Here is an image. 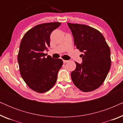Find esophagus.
<instances>
[{
    "label": "esophagus",
    "instance_id": "esophagus-1",
    "mask_svg": "<svg viewBox=\"0 0 123 123\" xmlns=\"http://www.w3.org/2000/svg\"><path fill=\"white\" fill-rule=\"evenodd\" d=\"M63 63H67V62H68V61L69 60H63Z\"/></svg>",
    "mask_w": 123,
    "mask_h": 123
}]
</instances>
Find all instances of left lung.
Segmentation results:
<instances>
[{
  "mask_svg": "<svg viewBox=\"0 0 123 123\" xmlns=\"http://www.w3.org/2000/svg\"><path fill=\"white\" fill-rule=\"evenodd\" d=\"M67 24L74 45L83 53L82 63L75 62L76 68L71 73L72 81L82 91H92L102 85L110 70V48L98 30L85 25Z\"/></svg>",
  "mask_w": 123,
  "mask_h": 123,
  "instance_id": "left-lung-1",
  "label": "left lung"
}]
</instances>
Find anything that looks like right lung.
Segmentation results:
<instances>
[{
	"label": "right lung",
	"instance_id": "obj_1",
	"mask_svg": "<svg viewBox=\"0 0 123 123\" xmlns=\"http://www.w3.org/2000/svg\"><path fill=\"white\" fill-rule=\"evenodd\" d=\"M60 25L55 22L37 25L25 33L20 43L18 62L21 77L38 93L47 92L54 86L63 65L62 59L46 57L43 53L50 46L51 32Z\"/></svg>",
	"mask_w": 123,
	"mask_h": 123
}]
</instances>
